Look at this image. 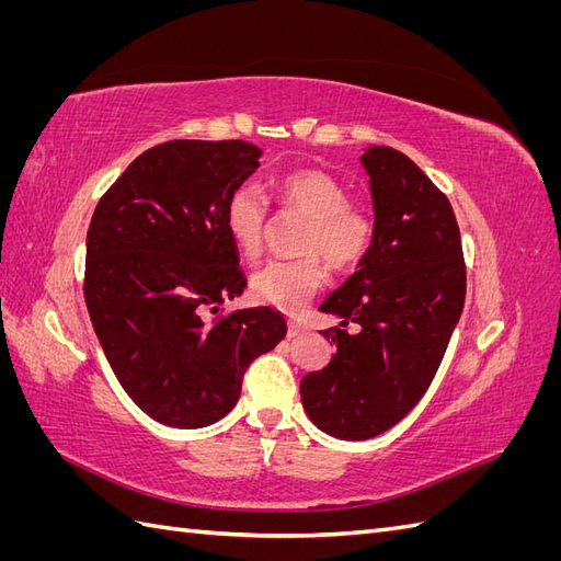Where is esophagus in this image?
<instances>
[{
    "instance_id": "esophagus-1",
    "label": "esophagus",
    "mask_w": 561,
    "mask_h": 561,
    "mask_svg": "<svg viewBox=\"0 0 561 561\" xmlns=\"http://www.w3.org/2000/svg\"><path fill=\"white\" fill-rule=\"evenodd\" d=\"M307 332H309V330L304 328L301 322H297V320H290V322H287V334H290V336H301V334H307Z\"/></svg>"
}]
</instances>
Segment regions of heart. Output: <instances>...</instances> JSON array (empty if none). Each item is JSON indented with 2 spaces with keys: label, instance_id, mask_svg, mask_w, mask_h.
I'll use <instances>...</instances> for the list:
<instances>
[{
  "label": "heart",
  "instance_id": "1",
  "mask_svg": "<svg viewBox=\"0 0 561 561\" xmlns=\"http://www.w3.org/2000/svg\"><path fill=\"white\" fill-rule=\"evenodd\" d=\"M276 198L285 210L309 217L301 241L304 252L322 254V260L339 271L363 262L375 239V222L363 208L348 203L342 182L316 168H301L276 180ZM225 225L229 239L245 257L262 250L266 201L257 186L250 182L236 186L227 201ZM316 254L304 260H274L254 271L252 297L285 313L301 311L325 280V268Z\"/></svg>",
  "mask_w": 561,
  "mask_h": 561
}]
</instances>
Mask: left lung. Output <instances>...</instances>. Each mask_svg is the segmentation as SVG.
<instances>
[{"instance_id":"obj_1","label":"left lung","mask_w":561,"mask_h":561,"mask_svg":"<svg viewBox=\"0 0 561 561\" xmlns=\"http://www.w3.org/2000/svg\"><path fill=\"white\" fill-rule=\"evenodd\" d=\"M375 239L358 271L320 304L328 367L301 379L304 412L336 439H369L414 410L463 311L466 264L451 203L393 147H367ZM358 321L351 335L345 325Z\"/></svg>"}]
</instances>
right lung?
Masks as SVG:
<instances>
[{"label": "right lung", "instance_id": "1", "mask_svg": "<svg viewBox=\"0 0 561 561\" xmlns=\"http://www.w3.org/2000/svg\"><path fill=\"white\" fill-rule=\"evenodd\" d=\"M260 157L243 140L163 142L95 206L83 278L93 330L128 398L163 426L227 416L248 365L287 332L266 307L210 318L248 285L225 208Z\"/></svg>", "mask_w": 561, "mask_h": 561}]
</instances>
